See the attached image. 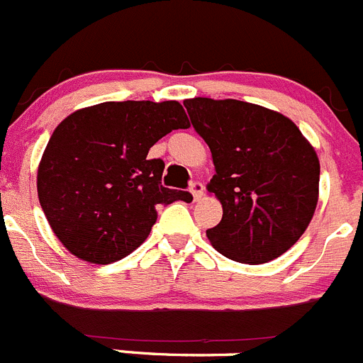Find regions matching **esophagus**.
Listing matches in <instances>:
<instances>
[{
	"label": "esophagus",
	"instance_id": "esophagus-1",
	"mask_svg": "<svg viewBox=\"0 0 363 363\" xmlns=\"http://www.w3.org/2000/svg\"><path fill=\"white\" fill-rule=\"evenodd\" d=\"M191 192H192V196H194V201H198V199H201L203 192H205V185H203L201 182H192Z\"/></svg>",
	"mask_w": 363,
	"mask_h": 363
}]
</instances>
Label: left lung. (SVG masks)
<instances>
[{
    "label": "left lung",
    "mask_w": 363,
    "mask_h": 363,
    "mask_svg": "<svg viewBox=\"0 0 363 363\" xmlns=\"http://www.w3.org/2000/svg\"><path fill=\"white\" fill-rule=\"evenodd\" d=\"M191 123L208 144L216 174L206 185L223 219L206 230L230 260L265 264L305 233L319 199V158L283 113L239 99H185Z\"/></svg>",
    "instance_id": "1"
}]
</instances>
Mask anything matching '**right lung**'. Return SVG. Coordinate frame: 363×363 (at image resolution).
Here are the masks:
<instances>
[{
	"label": "right lung",
	"mask_w": 363,
	"mask_h": 363,
	"mask_svg": "<svg viewBox=\"0 0 363 363\" xmlns=\"http://www.w3.org/2000/svg\"><path fill=\"white\" fill-rule=\"evenodd\" d=\"M189 128L178 101H106L72 112L57 128L37 171L51 230L76 258L110 264L135 251L157 206L192 196L162 185L164 160L150 147Z\"/></svg>",
	"instance_id": "add662e5"
}]
</instances>
